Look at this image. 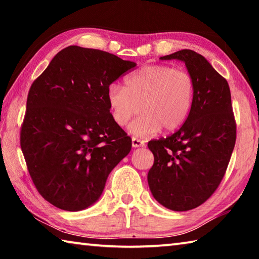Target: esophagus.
Returning a JSON list of instances; mask_svg holds the SVG:
<instances>
[{
  "mask_svg": "<svg viewBox=\"0 0 259 259\" xmlns=\"http://www.w3.org/2000/svg\"><path fill=\"white\" fill-rule=\"evenodd\" d=\"M131 143H133V147H143L145 146V143L143 142V140H140L136 137H133L131 139Z\"/></svg>",
  "mask_w": 259,
  "mask_h": 259,
  "instance_id": "1",
  "label": "esophagus"
}]
</instances>
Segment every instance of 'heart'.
<instances>
[{"label": "heart", "mask_w": 259, "mask_h": 259, "mask_svg": "<svg viewBox=\"0 0 259 259\" xmlns=\"http://www.w3.org/2000/svg\"><path fill=\"white\" fill-rule=\"evenodd\" d=\"M124 83L125 88L116 83L108 87L107 104L113 121L120 126L143 111L129 125L135 136L150 137L162 128L174 131L190 115L195 82L187 72L168 65H148L126 76Z\"/></svg>", "instance_id": "1"}]
</instances>
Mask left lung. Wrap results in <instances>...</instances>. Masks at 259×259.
Masks as SVG:
<instances>
[{
  "label": "left lung",
  "instance_id": "1",
  "mask_svg": "<svg viewBox=\"0 0 259 259\" xmlns=\"http://www.w3.org/2000/svg\"><path fill=\"white\" fill-rule=\"evenodd\" d=\"M161 60H181L194 78L190 115L174 135L151 140L154 164L147 175L152 195L163 207L187 211L217 190L235 145L236 125L229 83L198 52L184 49Z\"/></svg>",
  "mask_w": 259,
  "mask_h": 259
}]
</instances>
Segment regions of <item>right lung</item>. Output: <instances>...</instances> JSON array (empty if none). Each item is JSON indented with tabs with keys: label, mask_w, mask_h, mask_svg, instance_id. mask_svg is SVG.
I'll use <instances>...</instances> for the list:
<instances>
[{
	"label": "right lung",
	"mask_w": 259,
	"mask_h": 259,
	"mask_svg": "<svg viewBox=\"0 0 259 259\" xmlns=\"http://www.w3.org/2000/svg\"><path fill=\"white\" fill-rule=\"evenodd\" d=\"M136 63L77 46L59 51L30 87L20 146L48 202L80 211L99 200L131 138L113 121L107 89Z\"/></svg>",
	"instance_id": "right-lung-1"
}]
</instances>
